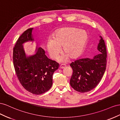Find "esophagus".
I'll list each match as a JSON object with an SVG mask.
<instances>
[{"label":"esophagus","instance_id":"1","mask_svg":"<svg viewBox=\"0 0 120 120\" xmlns=\"http://www.w3.org/2000/svg\"><path fill=\"white\" fill-rule=\"evenodd\" d=\"M66 67L65 65H64V64H61V65L60 66V68H61V69H64V68Z\"/></svg>","mask_w":120,"mask_h":120}]
</instances>
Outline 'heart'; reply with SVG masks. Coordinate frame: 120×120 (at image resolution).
Listing matches in <instances>:
<instances>
[{
    "label": "heart",
    "instance_id": "b5f03b06",
    "mask_svg": "<svg viewBox=\"0 0 120 120\" xmlns=\"http://www.w3.org/2000/svg\"><path fill=\"white\" fill-rule=\"evenodd\" d=\"M88 39L87 33L75 27H65L55 32L53 39L47 42V49L50 57L55 59L61 52L62 47L64 53L60 61L77 59L82 53Z\"/></svg>",
    "mask_w": 120,
    "mask_h": 120
}]
</instances>
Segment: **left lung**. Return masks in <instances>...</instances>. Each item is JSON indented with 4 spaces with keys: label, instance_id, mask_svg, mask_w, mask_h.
<instances>
[{
    "label": "left lung",
    "instance_id": "left-lung-1",
    "mask_svg": "<svg viewBox=\"0 0 120 120\" xmlns=\"http://www.w3.org/2000/svg\"><path fill=\"white\" fill-rule=\"evenodd\" d=\"M97 49L100 53L92 58H84L72 62L73 73L70 80L74 90L84 93L93 90L103 76L107 64V49L101 36Z\"/></svg>",
    "mask_w": 120,
    "mask_h": 120
}]
</instances>
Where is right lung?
Instances as JSON below:
<instances>
[{
	"mask_svg": "<svg viewBox=\"0 0 120 120\" xmlns=\"http://www.w3.org/2000/svg\"><path fill=\"white\" fill-rule=\"evenodd\" d=\"M33 28L20 36L13 50V66L20 84L34 94H41L49 90L53 84V74L59 67L56 61L49 59L41 47H36V54L26 56L23 44L34 41Z\"/></svg>",
	"mask_w": 120,
	"mask_h": 120,
	"instance_id": "add662e5",
	"label": "right lung"
}]
</instances>
